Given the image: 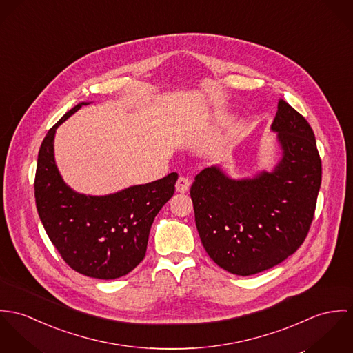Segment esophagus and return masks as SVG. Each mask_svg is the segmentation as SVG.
<instances>
[{"mask_svg": "<svg viewBox=\"0 0 353 353\" xmlns=\"http://www.w3.org/2000/svg\"><path fill=\"white\" fill-rule=\"evenodd\" d=\"M190 187H191V181L188 177H180L176 183V191L181 192V194L187 192L190 190Z\"/></svg>", "mask_w": 353, "mask_h": 353, "instance_id": "1", "label": "esophagus"}]
</instances>
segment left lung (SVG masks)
<instances>
[{
  "label": "left lung",
  "instance_id": "8db88e82",
  "mask_svg": "<svg viewBox=\"0 0 353 353\" xmlns=\"http://www.w3.org/2000/svg\"><path fill=\"white\" fill-rule=\"evenodd\" d=\"M283 158L272 173L232 180L211 166L191 187L201 243L221 268L239 276L270 270L309 234L322 163L309 121L279 100L272 123Z\"/></svg>",
  "mask_w": 353,
  "mask_h": 353
}]
</instances>
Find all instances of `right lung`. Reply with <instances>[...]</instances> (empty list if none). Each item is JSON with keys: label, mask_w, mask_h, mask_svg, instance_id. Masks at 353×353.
<instances>
[{"label": "right lung", "mask_w": 353, "mask_h": 353, "mask_svg": "<svg viewBox=\"0 0 353 353\" xmlns=\"http://www.w3.org/2000/svg\"><path fill=\"white\" fill-rule=\"evenodd\" d=\"M77 104L44 137L35 174V201L50 241L76 272L94 279H118L131 272L146 254L152 223L174 194L177 173L108 196L72 191L54 161V135L77 112Z\"/></svg>", "instance_id": "obj_1"}]
</instances>
